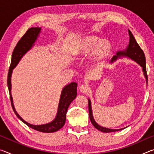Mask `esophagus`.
<instances>
[{"mask_svg": "<svg viewBox=\"0 0 154 154\" xmlns=\"http://www.w3.org/2000/svg\"><path fill=\"white\" fill-rule=\"evenodd\" d=\"M79 89L81 92L85 94V93L88 92V91H89V90H90V88H89V86H88V85L83 84V85H81Z\"/></svg>", "mask_w": 154, "mask_h": 154, "instance_id": "obj_1", "label": "esophagus"}]
</instances>
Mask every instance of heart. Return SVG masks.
I'll return each mask as SVG.
<instances>
[{
  "mask_svg": "<svg viewBox=\"0 0 154 154\" xmlns=\"http://www.w3.org/2000/svg\"><path fill=\"white\" fill-rule=\"evenodd\" d=\"M111 45L109 41L101 40L96 36H88L81 40L75 49V56L85 58L93 54L96 63L103 62L111 52Z\"/></svg>",
  "mask_w": 154,
  "mask_h": 154,
  "instance_id": "1",
  "label": "heart"
}]
</instances>
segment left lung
I'll return each mask as SVG.
<instances>
[{"instance_id":"left-lung-1","label":"left lung","mask_w":154,"mask_h":154,"mask_svg":"<svg viewBox=\"0 0 154 154\" xmlns=\"http://www.w3.org/2000/svg\"><path fill=\"white\" fill-rule=\"evenodd\" d=\"M129 32V36H130V40H129V44L128 46L127 49L124 51H119L117 53V56H113L111 59V62H113L116 60L117 58L118 57L120 56H127L128 58H131L133 60L136 61L137 63H139L140 66L143 68V71L144 72V75L146 78V82L147 83V71H146V61H145V54L142 49L140 48V47L139 45V44L135 40L133 35H132V32H130V30H128ZM88 109H89V118L91 122L93 124V126H94L96 129L100 130L101 132H116L118 131V130H120L122 129H118V130H114V129H109L106 128H104L96 123L94 119L93 116H92V107H91V102L90 99H88Z\"/></svg>"}]
</instances>
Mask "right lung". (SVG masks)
<instances>
[{
	"label": "right lung",
	"mask_w": 154,
	"mask_h": 154,
	"mask_svg": "<svg viewBox=\"0 0 154 154\" xmlns=\"http://www.w3.org/2000/svg\"><path fill=\"white\" fill-rule=\"evenodd\" d=\"M40 31L41 28L38 27L29 28L26 31V32L24 34V36L18 41L17 45H15L12 54L11 62L9 66L8 75H7V85H8L9 88L10 100H11L13 110H14V113L16 115L17 118H20L21 121H22L28 126L31 128L39 132L49 133V132H54L58 131V130L62 128L64 126L65 122H66V114L67 112V109L69 108L70 104L71 103L72 101L76 98L77 87V83L74 82L71 83L70 84L67 85L66 86H65L63 90L62 91L60 99V103L58 105V113L56 115V118L51 122H50V123L43 125H38V126H37V125L35 126V125L28 124V122L24 121L17 114L14 108V103H13V98L11 94V77L13 69L16 66V65L20 60V59L22 58V57L32 48L34 43L36 40V38H37L38 34L40 33Z\"/></svg>",
	"instance_id": "right-lung-1"
}]
</instances>
